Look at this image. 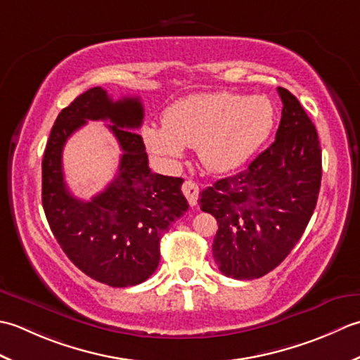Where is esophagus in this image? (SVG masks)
Wrapping results in <instances>:
<instances>
[{"label":"esophagus","instance_id":"1","mask_svg":"<svg viewBox=\"0 0 360 360\" xmlns=\"http://www.w3.org/2000/svg\"><path fill=\"white\" fill-rule=\"evenodd\" d=\"M181 191H183V194L186 195L188 203L191 205V207H195L197 199H199V185H197V183L193 180H186L181 185Z\"/></svg>","mask_w":360,"mask_h":360}]
</instances>
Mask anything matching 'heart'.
Wrapping results in <instances>:
<instances>
[{"label":"heart","instance_id":"heart-1","mask_svg":"<svg viewBox=\"0 0 360 360\" xmlns=\"http://www.w3.org/2000/svg\"><path fill=\"white\" fill-rule=\"evenodd\" d=\"M274 122L272 102L261 94H191L166 110L163 126H146L143 139L167 166L179 165L185 148H197L203 166L222 174L244 165L266 141Z\"/></svg>","mask_w":360,"mask_h":360}]
</instances>
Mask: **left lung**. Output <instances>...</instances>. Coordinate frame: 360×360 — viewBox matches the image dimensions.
Wrapping results in <instances>:
<instances>
[{
	"instance_id": "8db88e82",
	"label": "left lung",
	"mask_w": 360,
	"mask_h": 360,
	"mask_svg": "<svg viewBox=\"0 0 360 360\" xmlns=\"http://www.w3.org/2000/svg\"><path fill=\"white\" fill-rule=\"evenodd\" d=\"M283 101L275 141L245 171L200 193V210L216 217L212 256L225 276L261 278L280 266L302 238L319 199L321 149L298 99Z\"/></svg>"
}]
</instances>
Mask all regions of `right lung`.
I'll list each match as a JSON object with an SVG mask.
<instances>
[{
	"mask_svg": "<svg viewBox=\"0 0 360 360\" xmlns=\"http://www.w3.org/2000/svg\"><path fill=\"white\" fill-rule=\"evenodd\" d=\"M139 98L113 101L101 86L58 113L41 161L43 210L58 245L77 269L112 288L148 280L160 262V239L188 211L183 179L153 174L141 135ZM86 120H110L123 150L119 175L90 202L72 196L63 180L66 139Z\"/></svg>",
	"mask_w": 360,
	"mask_h": 360,
	"instance_id": "1",
	"label": "right lung"
}]
</instances>
